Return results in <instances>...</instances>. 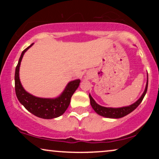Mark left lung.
<instances>
[{
    "mask_svg": "<svg viewBox=\"0 0 159 159\" xmlns=\"http://www.w3.org/2000/svg\"><path fill=\"white\" fill-rule=\"evenodd\" d=\"M147 87H148V80H147L145 90H144L143 93L141 96V97H140L135 103L132 104V105H129V106L119 107V108H113V107H102L101 106V105H98V104L94 101V99L92 98V96H91L90 95H89V97H90V105L93 108V110L96 111L98 114L101 115V116H105V117L115 118V119H116V118L123 117V116H126L127 114H130L131 112H132V111L140 105V102H142V100L143 99L146 93H147Z\"/></svg>",
    "mask_w": 159,
    "mask_h": 159,
    "instance_id": "obj_1",
    "label": "left lung"
}]
</instances>
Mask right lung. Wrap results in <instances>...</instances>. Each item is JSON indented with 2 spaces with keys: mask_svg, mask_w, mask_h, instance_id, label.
Segmentation results:
<instances>
[{
  "mask_svg": "<svg viewBox=\"0 0 159 159\" xmlns=\"http://www.w3.org/2000/svg\"><path fill=\"white\" fill-rule=\"evenodd\" d=\"M33 44L25 48L21 53L19 63L16 68L15 90L18 99L21 105L38 117L43 119H53L61 116L70 103L71 98L79 86L80 80H75L67 84L66 87L59 97L56 98H43L32 96L24 90L19 79V66L24 54Z\"/></svg>",
  "mask_w": 159,
  "mask_h": 159,
  "instance_id": "add662e5",
  "label": "right lung"
}]
</instances>
